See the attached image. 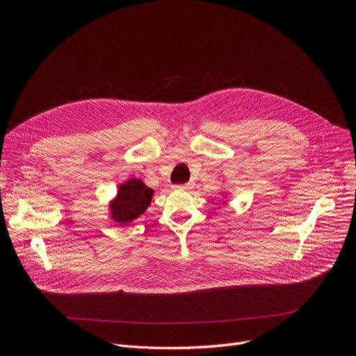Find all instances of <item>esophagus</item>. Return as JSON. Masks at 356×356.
Segmentation results:
<instances>
[{
    "instance_id": "esophagus-1",
    "label": "esophagus",
    "mask_w": 356,
    "mask_h": 356,
    "mask_svg": "<svg viewBox=\"0 0 356 356\" xmlns=\"http://www.w3.org/2000/svg\"><path fill=\"white\" fill-rule=\"evenodd\" d=\"M177 188L180 189V191H189V189H192L193 188V183H184V184H180V186H177Z\"/></svg>"
}]
</instances>
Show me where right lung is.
I'll list each match as a JSON object with an SVG mask.
<instances>
[{"instance_id": "1", "label": "right lung", "mask_w": 356, "mask_h": 356, "mask_svg": "<svg viewBox=\"0 0 356 356\" xmlns=\"http://www.w3.org/2000/svg\"><path fill=\"white\" fill-rule=\"evenodd\" d=\"M153 193V189L145 186L143 180H127L120 186L117 199L111 204L112 218L120 223H129L133 219H137L149 207Z\"/></svg>"}]
</instances>
